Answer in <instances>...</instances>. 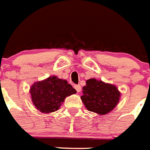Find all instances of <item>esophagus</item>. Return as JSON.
<instances>
[{
  "label": "esophagus",
  "instance_id": "34e87169",
  "mask_svg": "<svg viewBox=\"0 0 150 150\" xmlns=\"http://www.w3.org/2000/svg\"><path fill=\"white\" fill-rule=\"evenodd\" d=\"M75 90L77 91V92H80L81 91V86H80V85H76V86H75Z\"/></svg>",
  "mask_w": 150,
  "mask_h": 150
}]
</instances>
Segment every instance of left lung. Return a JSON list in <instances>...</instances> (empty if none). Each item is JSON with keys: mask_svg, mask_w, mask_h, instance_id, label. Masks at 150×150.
<instances>
[{"mask_svg": "<svg viewBox=\"0 0 150 150\" xmlns=\"http://www.w3.org/2000/svg\"><path fill=\"white\" fill-rule=\"evenodd\" d=\"M120 97V91L115 85L93 78L86 81L81 99L89 111L104 115L115 109Z\"/></svg>", "mask_w": 150, "mask_h": 150, "instance_id": "8db88e82", "label": "left lung"}]
</instances>
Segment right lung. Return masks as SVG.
Here are the masks:
<instances>
[{"instance_id":"1","label":"right lung","mask_w":150,"mask_h":150,"mask_svg":"<svg viewBox=\"0 0 150 150\" xmlns=\"http://www.w3.org/2000/svg\"><path fill=\"white\" fill-rule=\"evenodd\" d=\"M31 98L36 109L44 114L56 111L67 96L76 93L66 79L53 75L35 82L30 87Z\"/></svg>"}]
</instances>
